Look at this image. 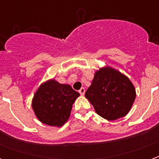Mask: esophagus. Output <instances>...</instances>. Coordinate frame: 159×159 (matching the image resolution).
<instances>
[{"instance_id": "1", "label": "esophagus", "mask_w": 159, "mask_h": 159, "mask_svg": "<svg viewBox=\"0 0 159 159\" xmlns=\"http://www.w3.org/2000/svg\"><path fill=\"white\" fill-rule=\"evenodd\" d=\"M79 93L81 95H83V94L85 93V89H84V88H81L79 90Z\"/></svg>"}]
</instances>
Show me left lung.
<instances>
[{
    "instance_id": "1",
    "label": "left lung",
    "mask_w": 159,
    "mask_h": 159,
    "mask_svg": "<svg viewBox=\"0 0 159 159\" xmlns=\"http://www.w3.org/2000/svg\"><path fill=\"white\" fill-rule=\"evenodd\" d=\"M85 97L98 115L112 121L124 117L129 111L135 100V89L126 76L106 67L95 72Z\"/></svg>"
}]
</instances>
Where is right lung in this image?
<instances>
[{
    "label": "right lung",
    "instance_id": "1",
    "mask_svg": "<svg viewBox=\"0 0 159 159\" xmlns=\"http://www.w3.org/2000/svg\"><path fill=\"white\" fill-rule=\"evenodd\" d=\"M79 95L68 84L49 80L42 84L35 93L32 108L42 123L60 127L68 120L73 103Z\"/></svg>",
    "mask_w": 159,
    "mask_h": 159
}]
</instances>
